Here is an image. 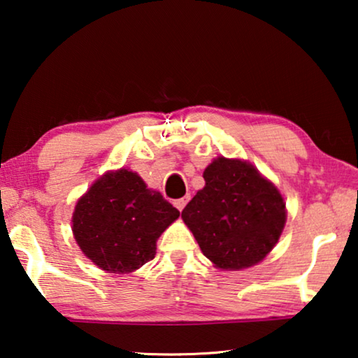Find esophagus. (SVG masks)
<instances>
[{"instance_id": "obj_1", "label": "esophagus", "mask_w": 358, "mask_h": 358, "mask_svg": "<svg viewBox=\"0 0 358 358\" xmlns=\"http://www.w3.org/2000/svg\"><path fill=\"white\" fill-rule=\"evenodd\" d=\"M189 202V195H185V197H182V199H178V200H174V205H176V208L179 210V212H182V208L185 207V203Z\"/></svg>"}]
</instances>
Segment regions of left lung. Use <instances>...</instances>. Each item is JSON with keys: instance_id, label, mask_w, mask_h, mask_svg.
Listing matches in <instances>:
<instances>
[{"instance_id": "left-lung-1", "label": "left lung", "mask_w": 358, "mask_h": 358, "mask_svg": "<svg viewBox=\"0 0 358 358\" xmlns=\"http://www.w3.org/2000/svg\"><path fill=\"white\" fill-rule=\"evenodd\" d=\"M203 179L205 187L182 210L203 256L229 271L261 262L285 224L280 192L251 164L223 156L205 169Z\"/></svg>"}]
</instances>
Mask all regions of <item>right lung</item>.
I'll return each mask as SVG.
<instances>
[{
  "label": "right lung",
  "instance_id": "right-lung-1",
  "mask_svg": "<svg viewBox=\"0 0 358 358\" xmlns=\"http://www.w3.org/2000/svg\"><path fill=\"white\" fill-rule=\"evenodd\" d=\"M179 217L138 174L120 169L97 179L76 203L73 233L81 251L102 271L134 272L155 257L161 233Z\"/></svg>",
  "mask_w": 358,
  "mask_h": 358
}]
</instances>
